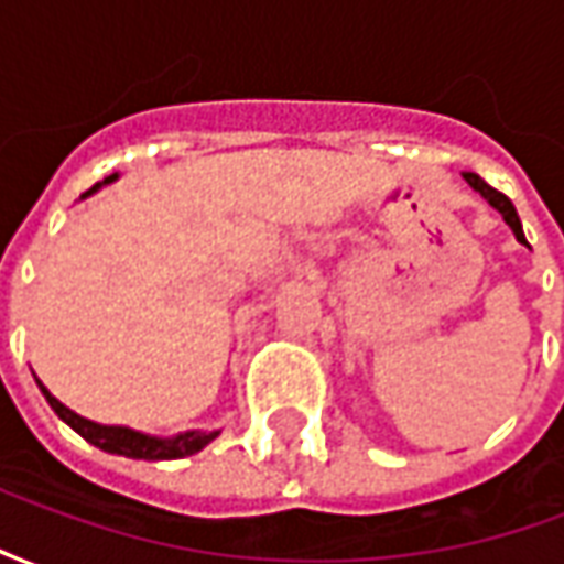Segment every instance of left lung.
Masks as SVG:
<instances>
[{
    "label": "left lung",
    "mask_w": 564,
    "mask_h": 564,
    "mask_svg": "<svg viewBox=\"0 0 564 564\" xmlns=\"http://www.w3.org/2000/svg\"><path fill=\"white\" fill-rule=\"evenodd\" d=\"M462 177H465V184L471 186L474 193H480V196H484L486 202H489V205H492V208H496L498 214H501V220L508 223L510 229H513V235H517V241H520V245H529V241H525V235H522L520 214H517V208H513V202H510V198L505 196V193H498L496 186L486 184L480 174L462 172Z\"/></svg>",
    "instance_id": "1"
}]
</instances>
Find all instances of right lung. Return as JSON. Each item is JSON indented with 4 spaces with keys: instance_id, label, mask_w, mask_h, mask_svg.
I'll return each mask as SVG.
<instances>
[{
    "instance_id": "1",
    "label": "right lung",
    "mask_w": 564,
    "mask_h": 564,
    "mask_svg": "<svg viewBox=\"0 0 564 564\" xmlns=\"http://www.w3.org/2000/svg\"><path fill=\"white\" fill-rule=\"evenodd\" d=\"M120 174H111V177H105L102 184L90 186L87 193L80 198L93 196L96 189H102L105 184H115ZM39 390L47 399V404L54 408V414L63 420L66 425H72L75 432H78L84 441H90L93 447L105 449V453H117V456H127V459H148V462H165V459H184V456H193L202 447H208L214 437L220 435V429H214V432H177L172 437H160V435H148V432H139V429H129V425H102V423H93L87 416L75 414L72 408L59 402L56 395H51V390L44 387L42 380H39Z\"/></svg>"
}]
</instances>
